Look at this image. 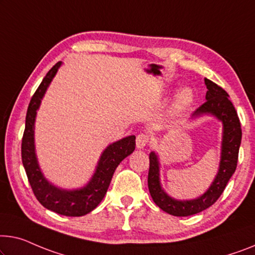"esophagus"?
Listing matches in <instances>:
<instances>
[{
  "mask_svg": "<svg viewBox=\"0 0 255 255\" xmlns=\"http://www.w3.org/2000/svg\"><path fill=\"white\" fill-rule=\"evenodd\" d=\"M149 136L140 132V134L137 135V137H136V147H137V149H143V147L149 143Z\"/></svg>",
  "mask_w": 255,
  "mask_h": 255,
  "instance_id": "obj_1",
  "label": "esophagus"
}]
</instances>
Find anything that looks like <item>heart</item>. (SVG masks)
<instances>
[{
    "instance_id": "obj_1",
    "label": "heart",
    "mask_w": 255,
    "mask_h": 255,
    "mask_svg": "<svg viewBox=\"0 0 255 255\" xmlns=\"http://www.w3.org/2000/svg\"><path fill=\"white\" fill-rule=\"evenodd\" d=\"M193 97H195V95H193L192 89L184 87V88L178 90V93L176 94L174 106H175L176 110H184L192 103Z\"/></svg>"
}]
</instances>
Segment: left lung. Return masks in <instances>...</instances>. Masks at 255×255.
<instances>
[{"label":"left lung","mask_w":255,"mask_h":255,"mask_svg":"<svg viewBox=\"0 0 255 255\" xmlns=\"http://www.w3.org/2000/svg\"><path fill=\"white\" fill-rule=\"evenodd\" d=\"M205 85L207 88L205 97L206 102L192 113L190 119L210 116L222 123L219 169L206 191L193 199H176L170 197L161 185L159 155L154 151L150 152V169L147 175L150 195L159 208L174 216L193 215L211 207L222 195L237 167L238 151L242 142V129L237 112L226 90L208 79H205Z\"/></svg>","instance_id":"1"}]
</instances>
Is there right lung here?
<instances>
[{
  "instance_id": "add662e5",
  "label": "right lung",
  "mask_w": 255,
  "mask_h": 255,
  "mask_svg": "<svg viewBox=\"0 0 255 255\" xmlns=\"http://www.w3.org/2000/svg\"><path fill=\"white\" fill-rule=\"evenodd\" d=\"M62 62L48 72L29 102L26 115L25 131L21 142L22 165L36 199L47 210L65 216H82L90 213L103 200L118 165L135 150V135L127 136L109 144L102 152L100 160L88 183L78 189H64L51 183L41 169L35 151L34 129L37 110Z\"/></svg>"
}]
</instances>
